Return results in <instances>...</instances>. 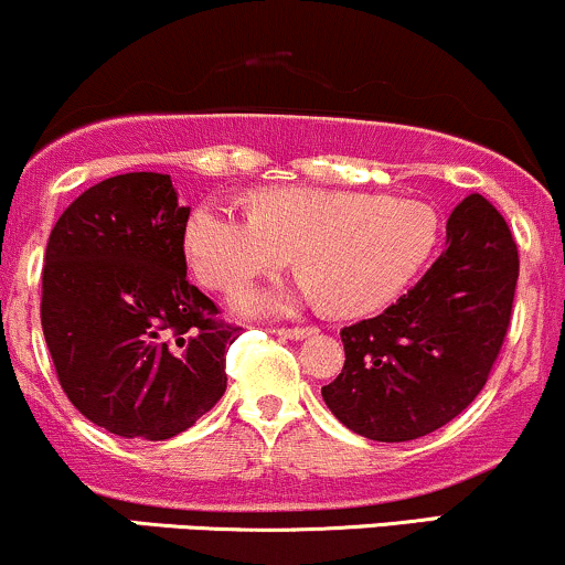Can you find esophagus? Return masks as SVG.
<instances>
[{
  "label": "esophagus",
  "instance_id": "obj_1",
  "mask_svg": "<svg viewBox=\"0 0 565 565\" xmlns=\"http://www.w3.org/2000/svg\"><path fill=\"white\" fill-rule=\"evenodd\" d=\"M278 337H284V340H302V337H310L316 332L313 327H281V329H274Z\"/></svg>",
  "mask_w": 565,
  "mask_h": 565
}]
</instances>
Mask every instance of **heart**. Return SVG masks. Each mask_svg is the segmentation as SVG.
Returning a JSON list of instances; mask_svg holds the SVG:
<instances>
[{
  "label": "heart",
  "mask_w": 565,
  "mask_h": 565,
  "mask_svg": "<svg viewBox=\"0 0 565 565\" xmlns=\"http://www.w3.org/2000/svg\"><path fill=\"white\" fill-rule=\"evenodd\" d=\"M438 242V217L423 201L270 185L252 212L204 199L185 225V255L206 287L228 289L295 255L302 295L334 316H361L391 302L417 276ZM291 302L284 287H244L233 305L276 313Z\"/></svg>",
  "instance_id": "1"
}]
</instances>
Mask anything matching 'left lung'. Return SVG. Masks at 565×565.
<instances>
[{"mask_svg": "<svg viewBox=\"0 0 565 565\" xmlns=\"http://www.w3.org/2000/svg\"><path fill=\"white\" fill-rule=\"evenodd\" d=\"M515 238L481 193L454 206L446 249L374 319L340 332L345 366L321 387L348 430L401 444L438 430L483 391L510 327Z\"/></svg>", "mask_w": 565, "mask_h": 565, "instance_id": "8db88e82", "label": "left lung"}]
</instances>
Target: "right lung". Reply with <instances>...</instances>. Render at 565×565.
<instances>
[{
	"label": "right lung",
	"instance_id": "obj_1",
	"mask_svg": "<svg viewBox=\"0 0 565 565\" xmlns=\"http://www.w3.org/2000/svg\"><path fill=\"white\" fill-rule=\"evenodd\" d=\"M170 174L127 172L82 193L44 252L42 329L63 393L121 438L167 440L223 398L242 327L185 278Z\"/></svg>",
	"mask_w": 565,
	"mask_h": 565
}]
</instances>
